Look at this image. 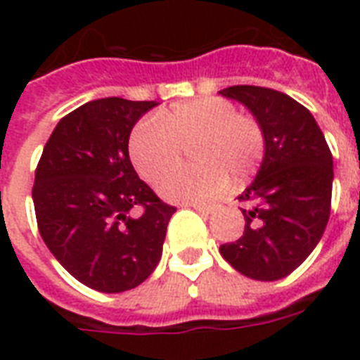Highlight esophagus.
Here are the masks:
<instances>
[{
  "mask_svg": "<svg viewBox=\"0 0 360 360\" xmlns=\"http://www.w3.org/2000/svg\"><path fill=\"white\" fill-rule=\"evenodd\" d=\"M192 207L196 209L198 213H203V214H211L214 213L219 205H214V203H192Z\"/></svg>",
  "mask_w": 360,
  "mask_h": 360,
  "instance_id": "obj_1",
  "label": "esophagus"
}]
</instances>
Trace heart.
<instances>
[{"label":"heart","instance_id":"1","mask_svg":"<svg viewBox=\"0 0 360 360\" xmlns=\"http://www.w3.org/2000/svg\"><path fill=\"white\" fill-rule=\"evenodd\" d=\"M265 130L257 117L240 114L228 98L205 97L181 103L160 123L143 120L129 140L134 168L147 183H158L180 163L182 149L192 146L191 162L202 167L168 176L160 194L168 200L198 202L219 196L228 177L248 181L265 157Z\"/></svg>","mask_w":360,"mask_h":360}]
</instances>
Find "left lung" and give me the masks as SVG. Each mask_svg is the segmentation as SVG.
Here are the masks:
<instances>
[{
	"instance_id": "left-lung-1",
	"label": "left lung",
	"mask_w": 360,
	"mask_h": 360,
	"mask_svg": "<svg viewBox=\"0 0 360 360\" xmlns=\"http://www.w3.org/2000/svg\"><path fill=\"white\" fill-rule=\"evenodd\" d=\"M224 97L250 110L265 130V157L239 202L245 231L220 254L248 278L273 282L293 273L329 222L333 155L312 114L276 89L231 86Z\"/></svg>"
}]
</instances>
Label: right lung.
<instances>
[{"mask_svg": "<svg viewBox=\"0 0 360 360\" xmlns=\"http://www.w3.org/2000/svg\"><path fill=\"white\" fill-rule=\"evenodd\" d=\"M153 106L120 97L82 104L59 121L37 164L31 194L42 240L78 282L103 293L132 290L155 271L175 213L129 158L130 130Z\"/></svg>", "mask_w": 360, "mask_h": 360, "instance_id": "obj_1", "label": "right lung"}]
</instances>
